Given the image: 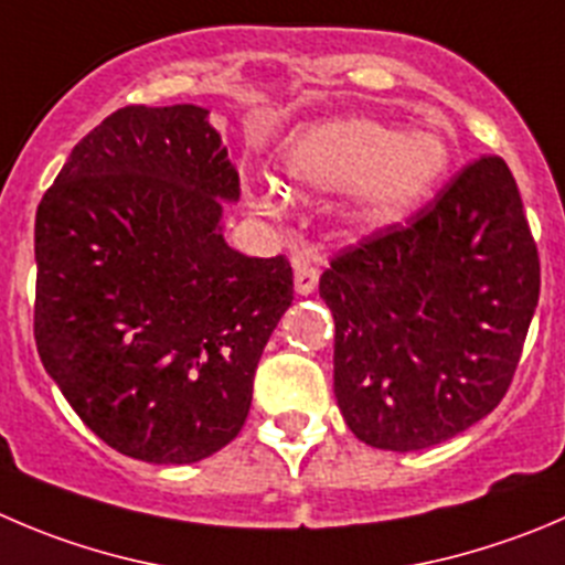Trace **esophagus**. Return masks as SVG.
<instances>
[{"label":"esophagus","mask_w":565,"mask_h":565,"mask_svg":"<svg viewBox=\"0 0 565 565\" xmlns=\"http://www.w3.org/2000/svg\"><path fill=\"white\" fill-rule=\"evenodd\" d=\"M319 260L310 255H297L294 257V286H297V294L308 297V294L316 291L319 286Z\"/></svg>","instance_id":"1"}]
</instances>
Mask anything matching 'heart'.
I'll return each instance as SVG.
<instances>
[{
  "instance_id": "heart-1",
  "label": "heart",
  "mask_w": 565,
  "mask_h": 565,
  "mask_svg": "<svg viewBox=\"0 0 565 565\" xmlns=\"http://www.w3.org/2000/svg\"><path fill=\"white\" fill-rule=\"evenodd\" d=\"M447 138L435 130H405L372 118H347L305 130L282 152V174L299 191H352L354 216L385 224L405 216L447 174ZM257 211L282 213L274 191L255 196Z\"/></svg>"
}]
</instances>
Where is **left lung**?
<instances>
[{"label": "left lung", "mask_w": 565, "mask_h": 565, "mask_svg": "<svg viewBox=\"0 0 565 565\" xmlns=\"http://www.w3.org/2000/svg\"><path fill=\"white\" fill-rule=\"evenodd\" d=\"M335 319V399L363 444L416 452L508 394L541 294L539 246L497 154L475 160L407 224L321 274Z\"/></svg>", "instance_id": "8db88e82"}]
</instances>
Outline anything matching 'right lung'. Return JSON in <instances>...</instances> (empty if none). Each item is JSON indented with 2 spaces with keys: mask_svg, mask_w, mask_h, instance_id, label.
<instances>
[{
  "mask_svg": "<svg viewBox=\"0 0 565 565\" xmlns=\"http://www.w3.org/2000/svg\"><path fill=\"white\" fill-rule=\"evenodd\" d=\"M238 171L205 107L130 105L68 154L35 213V347L127 458L196 463L241 433L291 263L222 235Z\"/></svg>",
  "mask_w": 565,
  "mask_h": 565,
  "instance_id": "add662e5",
  "label": "right lung"
}]
</instances>
